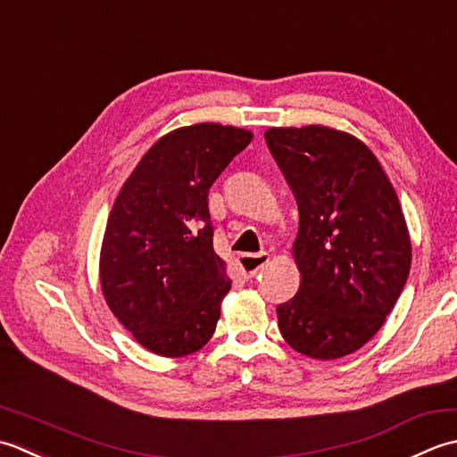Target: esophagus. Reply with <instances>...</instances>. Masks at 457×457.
Returning a JSON list of instances; mask_svg holds the SVG:
<instances>
[{
  "label": "esophagus",
  "instance_id": "1",
  "mask_svg": "<svg viewBox=\"0 0 457 457\" xmlns=\"http://www.w3.org/2000/svg\"><path fill=\"white\" fill-rule=\"evenodd\" d=\"M270 262V254L266 253H260V254H242L238 256L237 264L240 268V274L250 280V278H254L260 270H262L266 264Z\"/></svg>",
  "mask_w": 457,
  "mask_h": 457
}]
</instances>
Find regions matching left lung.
<instances>
[{"label": "left lung", "instance_id": "1", "mask_svg": "<svg viewBox=\"0 0 457 457\" xmlns=\"http://www.w3.org/2000/svg\"><path fill=\"white\" fill-rule=\"evenodd\" d=\"M266 144L294 191L300 290L276 307L287 345L331 361L375 335L406 284L412 245L395 187L369 147L325 126L270 128Z\"/></svg>", "mask_w": 457, "mask_h": 457}]
</instances>
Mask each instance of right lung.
I'll list each match as a JSON object with an SVG mask.
<instances>
[{
    "instance_id": "1",
    "label": "right lung",
    "mask_w": 457,
    "mask_h": 457,
    "mask_svg": "<svg viewBox=\"0 0 457 457\" xmlns=\"http://www.w3.org/2000/svg\"><path fill=\"white\" fill-rule=\"evenodd\" d=\"M250 139L220 124L173 129L139 160L110 211L102 292L155 355H191L215 333L230 280L212 248L209 189Z\"/></svg>"
}]
</instances>
